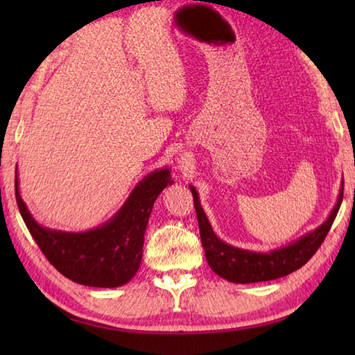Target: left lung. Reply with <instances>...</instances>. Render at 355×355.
Returning <instances> with one entry per match:
<instances>
[{"label": "left lung", "mask_w": 355, "mask_h": 355, "mask_svg": "<svg viewBox=\"0 0 355 355\" xmlns=\"http://www.w3.org/2000/svg\"><path fill=\"white\" fill-rule=\"evenodd\" d=\"M189 189L194 197L200 239L209 268L219 277L233 282V284H257V282L275 280L302 268L320 249L334 224L341 202H343V183H341L336 203L321 225H318L315 230L304 233L302 236L282 245V248L269 252H257L235 248V245L222 241L214 233L205 211H203L199 192L192 184H189Z\"/></svg>", "instance_id": "obj_1"}]
</instances>
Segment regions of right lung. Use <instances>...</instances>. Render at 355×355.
Listing matches in <instances>:
<instances>
[{"mask_svg":"<svg viewBox=\"0 0 355 355\" xmlns=\"http://www.w3.org/2000/svg\"><path fill=\"white\" fill-rule=\"evenodd\" d=\"M172 183L169 167L147 173L111 219L86 232L39 224L21 199L19 169H15V199L34 241L64 277L86 286L117 288L128 284L139 269L153 203Z\"/></svg>","mask_w":355,"mask_h":355,"instance_id":"add662e5","label":"right lung"}]
</instances>
